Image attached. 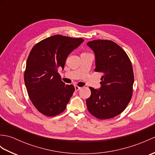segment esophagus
Returning <instances> with one entry per match:
<instances>
[{"label":"esophagus","mask_w":155,"mask_h":155,"mask_svg":"<svg viewBox=\"0 0 155 155\" xmlns=\"http://www.w3.org/2000/svg\"><path fill=\"white\" fill-rule=\"evenodd\" d=\"M74 88H75V91L76 92H77L78 91H79L81 88V87L77 86V85H76V86H74Z\"/></svg>","instance_id":"1"}]
</instances>
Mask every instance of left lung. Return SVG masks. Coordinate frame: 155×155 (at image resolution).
I'll return each instance as SVG.
<instances>
[{
    "label": "left lung",
    "mask_w": 155,
    "mask_h": 155,
    "mask_svg": "<svg viewBox=\"0 0 155 155\" xmlns=\"http://www.w3.org/2000/svg\"><path fill=\"white\" fill-rule=\"evenodd\" d=\"M87 45L95 54L94 71L103 74L99 89L89 87L88 110L98 119H109L124 111L132 98V64L125 51L113 41L94 40Z\"/></svg>",
    "instance_id": "left-lung-1"
}]
</instances>
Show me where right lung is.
Returning <instances> with one entry per match:
<instances>
[{
	"instance_id": "1",
	"label": "right lung",
	"mask_w": 155,
	"mask_h": 155,
	"mask_svg": "<svg viewBox=\"0 0 155 155\" xmlns=\"http://www.w3.org/2000/svg\"><path fill=\"white\" fill-rule=\"evenodd\" d=\"M83 41L81 38L54 35L36 44L29 53L25 83L32 104L45 116H56L67 108L74 87L61 81L58 68H64L68 54Z\"/></svg>"
}]
</instances>
